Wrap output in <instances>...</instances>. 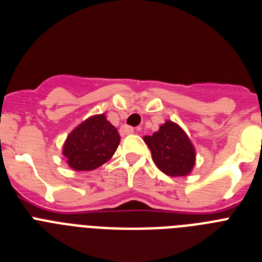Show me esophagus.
Wrapping results in <instances>:
<instances>
[{"instance_id": "34e87169", "label": "esophagus", "mask_w": 262, "mask_h": 262, "mask_svg": "<svg viewBox=\"0 0 262 262\" xmlns=\"http://www.w3.org/2000/svg\"><path fill=\"white\" fill-rule=\"evenodd\" d=\"M135 132V129L132 126H122V129H121V133H122V136L125 135H132Z\"/></svg>"}]
</instances>
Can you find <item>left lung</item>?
<instances>
[{
	"mask_svg": "<svg viewBox=\"0 0 262 262\" xmlns=\"http://www.w3.org/2000/svg\"><path fill=\"white\" fill-rule=\"evenodd\" d=\"M144 141L157 168L165 174L177 177L192 172L195 162L194 146L180 125L166 121L153 136H145Z\"/></svg>",
	"mask_w": 262,
	"mask_h": 262,
	"instance_id": "obj_1",
	"label": "left lung"
}]
</instances>
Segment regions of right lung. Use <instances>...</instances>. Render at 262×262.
Segmentation results:
<instances>
[{
  "instance_id": "add662e5",
  "label": "right lung",
  "mask_w": 262,
  "mask_h": 262,
  "mask_svg": "<svg viewBox=\"0 0 262 262\" xmlns=\"http://www.w3.org/2000/svg\"><path fill=\"white\" fill-rule=\"evenodd\" d=\"M118 144L117 129L106 120L105 114H97L74 127L63 144L62 155L70 168L88 172L111 160Z\"/></svg>"
}]
</instances>
